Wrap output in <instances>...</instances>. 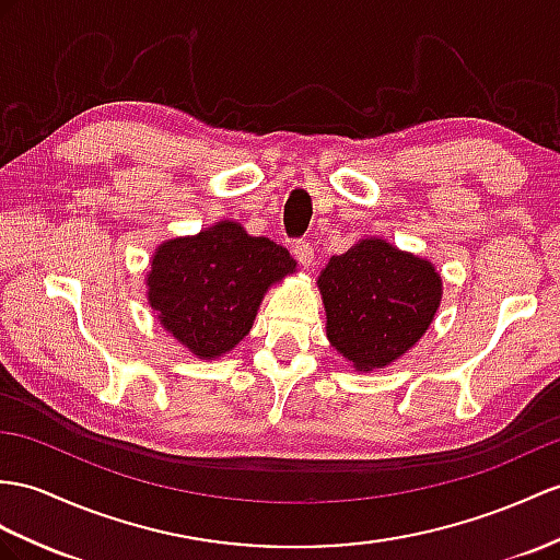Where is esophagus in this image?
Listing matches in <instances>:
<instances>
[{"label":"esophagus","instance_id":"1","mask_svg":"<svg viewBox=\"0 0 560 560\" xmlns=\"http://www.w3.org/2000/svg\"><path fill=\"white\" fill-rule=\"evenodd\" d=\"M292 254H294V258L302 266H311L313 264V247H311V242H306V240H296L292 244Z\"/></svg>","mask_w":560,"mask_h":560}]
</instances>
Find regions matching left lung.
Instances as JSON below:
<instances>
[{
    "mask_svg": "<svg viewBox=\"0 0 560 560\" xmlns=\"http://www.w3.org/2000/svg\"><path fill=\"white\" fill-rule=\"evenodd\" d=\"M327 339L359 371L389 365L428 330L442 299L430 261L363 240L332 256L318 278Z\"/></svg>",
    "mask_w": 560,
    "mask_h": 560,
    "instance_id": "1",
    "label": "left lung"
}]
</instances>
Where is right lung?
Listing matches in <instances>:
<instances>
[{
    "label": "right lung",
    "mask_w": 560,
    "mask_h": 560,
    "mask_svg": "<svg viewBox=\"0 0 560 560\" xmlns=\"http://www.w3.org/2000/svg\"><path fill=\"white\" fill-rule=\"evenodd\" d=\"M294 268L280 244L223 221L161 244L147 294L177 342L199 359H215L249 335L264 292Z\"/></svg>",
    "instance_id": "right-lung-1"
}]
</instances>
